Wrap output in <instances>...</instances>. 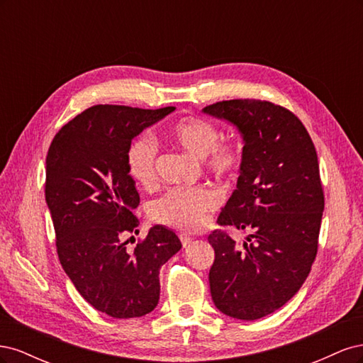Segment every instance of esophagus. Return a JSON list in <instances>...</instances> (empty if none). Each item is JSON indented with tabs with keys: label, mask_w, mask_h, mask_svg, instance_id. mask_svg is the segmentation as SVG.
Instances as JSON below:
<instances>
[{
	"label": "esophagus",
	"mask_w": 363,
	"mask_h": 363,
	"mask_svg": "<svg viewBox=\"0 0 363 363\" xmlns=\"http://www.w3.org/2000/svg\"><path fill=\"white\" fill-rule=\"evenodd\" d=\"M180 240H182V245L186 248L191 242H192V238L186 236V235H180Z\"/></svg>",
	"instance_id": "1"
}]
</instances>
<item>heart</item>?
I'll return each mask as SVG.
<instances>
[{
	"instance_id": "b5f03b06",
	"label": "heart",
	"mask_w": 363,
	"mask_h": 363,
	"mask_svg": "<svg viewBox=\"0 0 363 363\" xmlns=\"http://www.w3.org/2000/svg\"><path fill=\"white\" fill-rule=\"evenodd\" d=\"M164 138L171 145L203 159L208 174L219 180L236 177L244 162V145L239 138H221V130L212 121L184 116L172 123ZM130 177L144 188L157 180V148L150 138H139L127 150ZM218 206L215 192L206 188H175L168 191L151 207L155 221L184 233L203 230Z\"/></svg>"
}]
</instances>
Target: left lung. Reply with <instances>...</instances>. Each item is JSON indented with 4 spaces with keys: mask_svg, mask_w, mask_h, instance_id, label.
Instances as JSON below:
<instances>
[{
    "mask_svg": "<svg viewBox=\"0 0 363 363\" xmlns=\"http://www.w3.org/2000/svg\"><path fill=\"white\" fill-rule=\"evenodd\" d=\"M204 112L235 124L245 142L216 223L251 233L242 245L224 230L208 235L212 300L228 316L259 320L298 292L315 262L324 211L316 150L298 116L271 101H218Z\"/></svg>",
    "mask_w": 363,
    "mask_h": 363,
    "instance_id": "obj_1",
    "label": "left lung"
}]
</instances>
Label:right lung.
<instances>
[{"instance_id":"obj_1","label":"right lung","mask_w":363,"mask_h":363,"mask_svg":"<svg viewBox=\"0 0 363 363\" xmlns=\"http://www.w3.org/2000/svg\"><path fill=\"white\" fill-rule=\"evenodd\" d=\"M175 107L139 108L96 104L54 136L47 155L45 200L56 232L57 256L75 289L112 318L150 313L159 303V269L182 248L163 225L150 228L127 251L124 236L138 233L140 203L127 169L131 139Z\"/></svg>"}]
</instances>
